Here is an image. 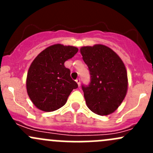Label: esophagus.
Wrapping results in <instances>:
<instances>
[{"mask_svg":"<svg viewBox=\"0 0 153 153\" xmlns=\"http://www.w3.org/2000/svg\"><path fill=\"white\" fill-rule=\"evenodd\" d=\"M75 81H76V83L78 84V86H80V85H81V80H80V78H77V79L75 80Z\"/></svg>","mask_w":153,"mask_h":153,"instance_id":"34e87169","label":"esophagus"}]
</instances>
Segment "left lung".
I'll return each mask as SVG.
<instances>
[{"label": "left lung", "instance_id": "left-lung-1", "mask_svg": "<svg viewBox=\"0 0 153 153\" xmlns=\"http://www.w3.org/2000/svg\"><path fill=\"white\" fill-rule=\"evenodd\" d=\"M90 74L89 85L82 84L86 105L94 113L115 112L126 96L127 72L122 60L110 48L101 44L80 49Z\"/></svg>", "mask_w": 153, "mask_h": 153}]
</instances>
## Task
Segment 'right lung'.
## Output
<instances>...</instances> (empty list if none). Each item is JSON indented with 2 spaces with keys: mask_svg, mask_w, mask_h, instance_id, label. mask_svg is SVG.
Instances as JSON below:
<instances>
[{
  "mask_svg": "<svg viewBox=\"0 0 153 153\" xmlns=\"http://www.w3.org/2000/svg\"><path fill=\"white\" fill-rule=\"evenodd\" d=\"M78 49L55 44L43 50L32 61L27 78V90L35 106L44 112H52L66 104L78 84L71 78L64 62Z\"/></svg>",
  "mask_w": 153,
  "mask_h": 153,
  "instance_id": "obj_1",
  "label": "right lung"
}]
</instances>
